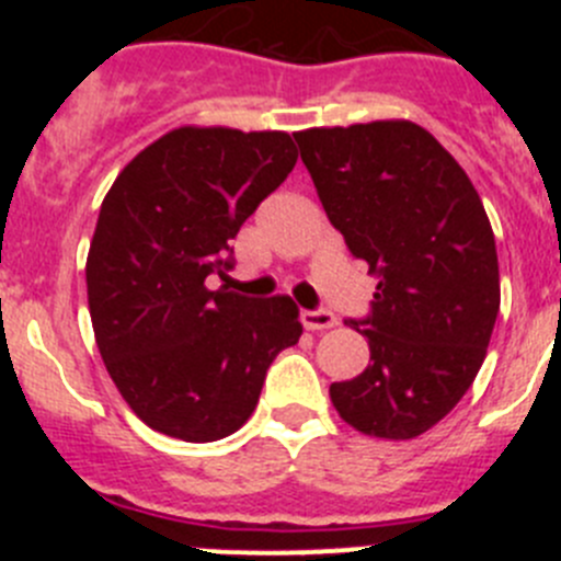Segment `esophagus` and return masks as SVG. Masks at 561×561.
I'll use <instances>...</instances> for the list:
<instances>
[{
	"label": "esophagus",
	"instance_id": "34e87169",
	"mask_svg": "<svg viewBox=\"0 0 561 561\" xmlns=\"http://www.w3.org/2000/svg\"><path fill=\"white\" fill-rule=\"evenodd\" d=\"M300 320H304V325L309 331H325V329H334L336 325V317L331 314L329 309L304 311V314H300Z\"/></svg>",
	"mask_w": 561,
	"mask_h": 561
}]
</instances>
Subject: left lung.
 Instances as JSON below:
<instances>
[{"label":"left lung","instance_id":"8db88e82","mask_svg":"<svg viewBox=\"0 0 561 561\" xmlns=\"http://www.w3.org/2000/svg\"><path fill=\"white\" fill-rule=\"evenodd\" d=\"M325 216L376 284L351 320L370 362L331 385L342 421L374 438L435 427L472 388L500 311L497 247L453 153L410 121L295 134Z\"/></svg>","mask_w":561,"mask_h":561}]
</instances>
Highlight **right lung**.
Here are the masks:
<instances>
[{"label":"right lung","mask_w":561,"mask_h":561,"mask_svg":"<svg viewBox=\"0 0 561 561\" xmlns=\"http://www.w3.org/2000/svg\"><path fill=\"white\" fill-rule=\"evenodd\" d=\"M295 162L286 131L182 126L108 187L87 257L89 314L108 376L157 433L191 444L236 433L272 359L304 334L289 295L205 286Z\"/></svg>","instance_id":"obj_1"}]
</instances>
